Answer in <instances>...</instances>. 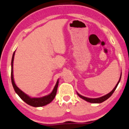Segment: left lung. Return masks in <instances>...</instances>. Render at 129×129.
Returning <instances> with one entry per match:
<instances>
[{
    "label": "left lung",
    "instance_id": "1",
    "mask_svg": "<svg viewBox=\"0 0 129 129\" xmlns=\"http://www.w3.org/2000/svg\"><path fill=\"white\" fill-rule=\"evenodd\" d=\"M120 78H121V74H120V77L119 80L118 82H117V84H116V87H114V89H113V90L111 91V92H109V93H108L107 95H105V96H102V97H100V98H87V97H85V96H82V95H81L80 94H79V93H77V95H79V97L82 98V99H84V100L87 101V102H90V103H102V102H103L104 101L106 100L108 98H109L112 95H113V93H114L115 90H116V88H117V85H118V84L119 83Z\"/></svg>",
    "mask_w": 129,
    "mask_h": 129
}]
</instances>
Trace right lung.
Segmentation results:
<instances>
[{
  "mask_svg": "<svg viewBox=\"0 0 129 129\" xmlns=\"http://www.w3.org/2000/svg\"><path fill=\"white\" fill-rule=\"evenodd\" d=\"M15 52L13 54L12 59V70H11V80H12V85H13V88H14L15 92L19 95V96L24 101L25 103L30 106H34V107H40V106H45L50 103L55 97V95L56 94V91H57L58 86V81L56 82V84L54 87L53 91L52 93L47 96H44L42 98H31L29 96H27L26 94L24 93V92H22L21 90L18 88L15 84L14 79H13V59H14V55Z\"/></svg>",
  "mask_w": 129,
  "mask_h": 129,
  "instance_id": "obj_1",
  "label": "right lung"
}]
</instances>
